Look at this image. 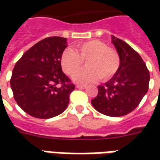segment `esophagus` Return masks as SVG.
I'll list each match as a JSON object with an SVG mask.
<instances>
[{
  "mask_svg": "<svg viewBox=\"0 0 160 160\" xmlns=\"http://www.w3.org/2000/svg\"><path fill=\"white\" fill-rule=\"evenodd\" d=\"M77 87H82V85H81V84H80V83H78V82H77Z\"/></svg>",
  "mask_w": 160,
  "mask_h": 160,
  "instance_id": "34e87169",
  "label": "esophagus"
}]
</instances>
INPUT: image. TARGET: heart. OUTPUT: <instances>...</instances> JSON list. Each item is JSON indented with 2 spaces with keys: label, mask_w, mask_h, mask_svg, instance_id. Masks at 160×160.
I'll return each mask as SVG.
<instances>
[{
  "label": "heart",
  "mask_w": 160,
  "mask_h": 160,
  "mask_svg": "<svg viewBox=\"0 0 160 160\" xmlns=\"http://www.w3.org/2000/svg\"><path fill=\"white\" fill-rule=\"evenodd\" d=\"M88 75H89V81H92V80H93V76H92V74L88 73Z\"/></svg>",
  "instance_id": "b5f03b06"
}]
</instances>
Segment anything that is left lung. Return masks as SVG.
Listing matches in <instances>:
<instances>
[{"instance_id": "obj_1", "label": "left lung", "mask_w": 160, "mask_h": 160, "mask_svg": "<svg viewBox=\"0 0 160 160\" xmlns=\"http://www.w3.org/2000/svg\"><path fill=\"white\" fill-rule=\"evenodd\" d=\"M67 39L50 37L26 51L12 69L10 85L19 107L33 118L49 119L62 114L74 85L63 73L61 60Z\"/></svg>"}]
</instances>
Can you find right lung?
<instances>
[{"label":"right lung","mask_w":160,"mask_h":160,"mask_svg":"<svg viewBox=\"0 0 160 160\" xmlns=\"http://www.w3.org/2000/svg\"><path fill=\"white\" fill-rule=\"evenodd\" d=\"M120 65L117 73L104 86H98L97 97L92 100L94 109L102 114L118 118L137 107L148 91L150 74L146 64L128 43L113 41Z\"/></svg>","instance_id":"obj_1"}]
</instances>
